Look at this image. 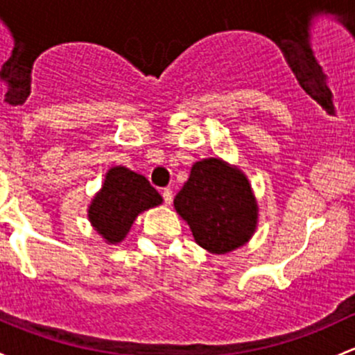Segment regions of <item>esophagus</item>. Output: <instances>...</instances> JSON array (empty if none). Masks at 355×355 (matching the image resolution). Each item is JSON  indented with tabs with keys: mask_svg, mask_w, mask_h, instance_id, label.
Segmentation results:
<instances>
[{
	"mask_svg": "<svg viewBox=\"0 0 355 355\" xmlns=\"http://www.w3.org/2000/svg\"><path fill=\"white\" fill-rule=\"evenodd\" d=\"M162 193H163V200H165V204L166 206H170L171 200H173V192H171L170 189H165Z\"/></svg>",
	"mask_w": 355,
	"mask_h": 355,
	"instance_id": "obj_1",
	"label": "esophagus"
}]
</instances>
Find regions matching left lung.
I'll use <instances>...</instances> for the list:
<instances>
[{
  "label": "left lung",
  "mask_w": 355,
  "mask_h": 355,
  "mask_svg": "<svg viewBox=\"0 0 355 355\" xmlns=\"http://www.w3.org/2000/svg\"><path fill=\"white\" fill-rule=\"evenodd\" d=\"M173 206L193 238L211 253H227L253 236L259 206L243 171L219 158L193 163Z\"/></svg>",
  "instance_id": "1"
}]
</instances>
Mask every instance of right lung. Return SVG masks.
<instances>
[{
  "instance_id": "add662e5",
  "label": "right lung",
  "mask_w": 355,
  "mask_h": 355,
  "mask_svg": "<svg viewBox=\"0 0 355 355\" xmlns=\"http://www.w3.org/2000/svg\"><path fill=\"white\" fill-rule=\"evenodd\" d=\"M162 202V196L146 177L125 166H114L89 204L88 219L107 243L115 245L128 236L141 212Z\"/></svg>"
}]
</instances>
